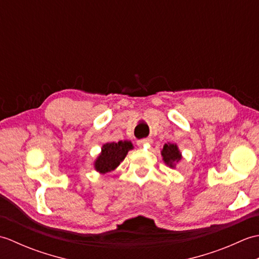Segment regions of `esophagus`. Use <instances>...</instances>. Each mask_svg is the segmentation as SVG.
<instances>
[{
  "mask_svg": "<svg viewBox=\"0 0 259 259\" xmlns=\"http://www.w3.org/2000/svg\"><path fill=\"white\" fill-rule=\"evenodd\" d=\"M137 144H138V146H139V147H144V146H146V145H150V144H152V140H151L150 138L142 139V140H139L138 142H137Z\"/></svg>",
  "mask_w": 259,
  "mask_h": 259,
  "instance_id": "esophagus-1",
  "label": "esophagus"
}]
</instances>
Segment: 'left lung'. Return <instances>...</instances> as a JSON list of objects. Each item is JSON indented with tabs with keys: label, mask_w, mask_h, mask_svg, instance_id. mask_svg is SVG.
<instances>
[{
	"label": "left lung",
	"mask_w": 259,
	"mask_h": 259,
	"mask_svg": "<svg viewBox=\"0 0 259 259\" xmlns=\"http://www.w3.org/2000/svg\"><path fill=\"white\" fill-rule=\"evenodd\" d=\"M161 157L163 162L172 169H175L177 163L183 159V155H181V151L179 150V147L177 146V144H171V142L163 145V148L161 149Z\"/></svg>",
	"instance_id": "left-lung-1"
}]
</instances>
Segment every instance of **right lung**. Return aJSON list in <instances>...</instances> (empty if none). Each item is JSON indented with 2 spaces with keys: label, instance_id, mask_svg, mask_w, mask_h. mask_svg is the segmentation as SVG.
Segmentation results:
<instances>
[{
  "label": "right lung",
  "instance_id": "1",
  "mask_svg": "<svg viewBox=\"0 0 259 259\" xmlns=\"http://www.w3.org/2000/svg\"><path fill=\"white\" fill-rule=\"evenodd\" d=\"M134 149V145L130 140H120L118 142H107L101 148L96 160L93 161V168L97 172L104 175L112 171L120 162L124 160L130 150Z\"/></svg>",
  "mask_w": 259,
  "mask_h": 259
}]
</instances>
